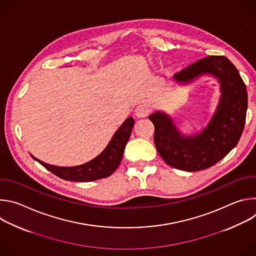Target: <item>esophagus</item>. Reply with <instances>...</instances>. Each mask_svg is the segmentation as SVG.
<instances>
[{"label": "esophagus", "mask_w": 256, "mask_h": 256, "mask_svg": "<svg viewBox=\"0 0 256 256\" xmlns=\"http://www.w3.org/2000/svg\"><path fill=\"white\" fill-rule=\"evenodd\" d=\"M150 112V108L146 105H138L134 109V116L138 118H144L146 116H148Z\"/></svg>", "instance_id": "obj_1"}]
</instances>
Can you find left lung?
Instances as JSON below:
<instances>
[{"mask_svg": "<svg viewBox=\"0 0 256 256\" xmlns=\"http://www.w3.org/2000/svg\"><path fill=\"white\" fill-rule=\"evenodd\" d=\"M202 76L220 83V99L206 126L198 134L184 136L163 112L149 116L155 126L154 142L161 158L171 167L188 172L206 169L222 160L240 140L247 112L246 86L235 66L223 56L200 60L172 78L188 85Z\"/></svg>", "mask_w": 256, "mask_h": 256, "instance_id": "left-lung-1", "label": "left lung"}]
</instances>
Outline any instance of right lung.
<instances>
[{
    "instance_id": "right-lung-1",
    "label": "right lung",
    "mask_w": 256,
    "mask_h": 256,
    "mask_svg": "<svg viewBox=\"0 0 256 256\" xmlns=\"http://www.w3.org/2000/svg\"><path fill=\"white\" fill-rule=\"evenodd\" d=\"M134 120L132 118H128L118 128L106 148L91 161L72 167L54 166L44 163L31 155V157L40 162L44 167L54 175L64 180L88 182L110 176L122 162L124 148L130 136Z\"/></svg>"
}]
</instances>
